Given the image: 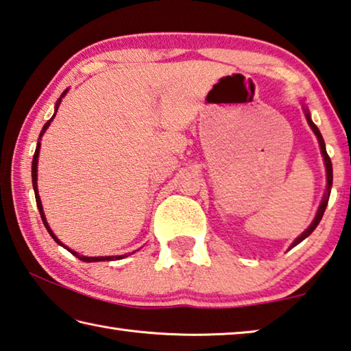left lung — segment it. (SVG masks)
<instances>
[{"label":"left lung","mask_w":351,"mask_h":351,"mask_svg":"<svg viewBox=\"0 0 351 351\" xmlns=\"http://www.w3.org/2000/svg\"><path fill=\"white\" fill-rule=\"evenodd\" d=\"M304 111H305V116H306L308 123H310V127H311V130L314 132V134L317 136V141H319V145H320V152H322V156H324V162H325V169H326V192H325L324 198H322V203H320L319 209H317L316 218L313 219V223L310 224V228H308V229L305 230V232H302L300 237H297L293 245H291V247H294L295 245H299L300 241H304V240L306 239V237H310L313 230L317 228V224L320 223V219H322V217H324V212H325V209H326V204H328V198H330V192H331V186H332V165H331V159H330V156H328V153H326L324 138H322V134H320L319 128H317L316 125H314V122L311 121L310 111H308L306 106H304Z\"/></svg>","instance_id":"1"}]
</instances>
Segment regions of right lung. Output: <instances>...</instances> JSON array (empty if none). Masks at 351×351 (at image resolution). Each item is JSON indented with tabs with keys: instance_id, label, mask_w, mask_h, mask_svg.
<instances>
[{
	"instance_id": "1",
	"label": "right lung",
	"mask_w": 351,
	"mask_h": 351,
	"mask_svg": "<svg viewBox=\"0 0 351 351\" xmlns=\"http://www.w3.org/2000/svg\"><path fill=\"white\" fill-rule=\"evenodd\" d=\"M68 93V90H64L63 91V94L60 96V99L57 100V104H56V112H57V110H58V105L62 104V99L64 97V94ZM56 112H54V116H52L49 121H47L46 123H45V127H43V130H41L40 132V139H41V136L45 134V132L47 130V127L51 125V122H52V119L56 117ZM40 142L37 144V148H35V153H34V159H32V186H34V192H35V201H37V207H38V210H40V215H41V219H43V224L46 226V229H47V232L51 234V237L52 239H54L58 245L60 246H63L64 249H68V251L73 254V255H75L77 258H80L82 261H88V263H91V261H105V260H121V258H123V257H127V255H110V257H86V255H79L77 254L75 251H73V249H69L68 246H64L63 243L57 239L56 237V234L52 232L51 230V228H49V224H47V221H46V217H45V212H43V206H41V199H40V195H38V187H37V164H38V154H40ZM133 254V252H132Z\"/></svg>"
}]
</instances>
